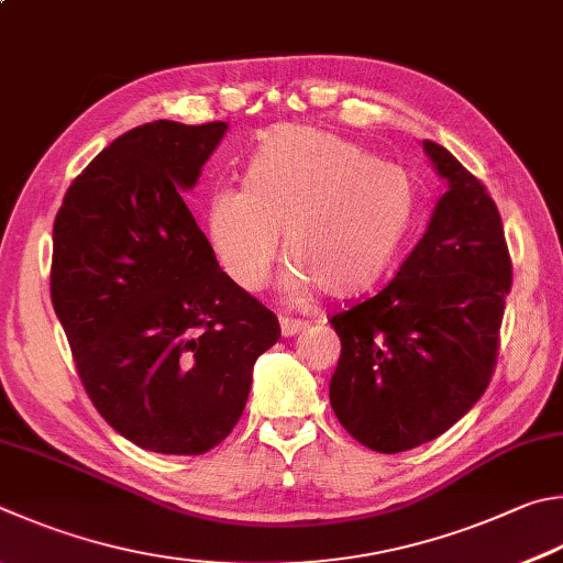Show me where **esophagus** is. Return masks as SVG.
I'll use <instances>...</instances> for the list:
<instances>
[{
  "mask_svg": "<svg viewBox=\"0 0 563 563\" xmlns=\"http://www.w3.org/2000/svg\"><path fill=\"white\" fill-rule=\"evenodd\" d=\"M305 327H308V322H305V320H292V317H280V332H283V336L298 334V332L305 330Z\"/></svg>",
  "mask_w": 563,
  "mask_h": 563,
  "instance_id": "obj_1",
  "label": "esophagus"
}]
</instances>
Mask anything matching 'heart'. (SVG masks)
<instances>
[{"instance_id": "b5f03b06", "label": "heart", "mask_w": 563, "mask_h": 563, "mask_svg": "<svg viewBox=\"0 0 563 563\" xmlns=\"http://www.w3.org/2000/svg\"><path fill=\"white\" fill-rule=\"evenodd\" d=\"M413 213L404 167L332 132L285 125L253 152L246 184H221L207 207V236L223 273L243 290L268 283L285 229L288 292L310 280L354 295L379 278Z\"/></svg>"}]
</instances>
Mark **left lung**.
I'll use <instances>...</instances> for the list:
<instances>
[{
  "label": "left lung",
  "instance_id": "1",
  "mask_svg": "<svg viewBox=\"0 0 563 563\" xmlns=\"http://www.w3.org/2000/svg\"><path fill=\"white\" fill-rule=\"evenodd\" d=\"M423 150L448 181L423 239L386 288L330 317L342 342L332 411L376 453L433 441L479 401L512 288L503 219L485 184L438 142Z\"/></svg>",
  "mask_w": 563,
  "mask_h": 563
}]
</instances>
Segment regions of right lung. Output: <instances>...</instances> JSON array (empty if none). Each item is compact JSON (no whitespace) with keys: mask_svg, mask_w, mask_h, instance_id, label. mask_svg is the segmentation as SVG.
Returning <instances> with one entry per match:
<instances>
[{"mask_svg":"<svg viewBox=\"0 0 563 563\" xmlns=\"http://www.w3.org/2000/svg\"><path fill=\"white\" fill-rule=\"evenodd\" d=\"M227 122L157 120L70 184L54 221L51 302L98 413L140 448L201 455L246 408L273 310L219 268L181 199Z\"/></svg>","mask_w":563,"mask_h":563,"instance_id":"add662e5","label":"right lung"}]
</instances>
